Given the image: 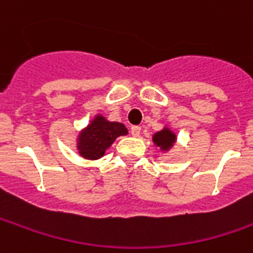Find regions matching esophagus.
Wrapping results in <instances>:
<instances>
[{"label":"esophagus","instance_id":"esophagus-1","mask_svg":"<svg viewBox=\"0 0 253 253\" xmlns=\"http://www.w3.org/2000/svg\"><path fill=\"white\" fill-rule=\"evenodd\" d=\"M130 131H131V135H133V137H138V135L141 134V127L140 126H131Z\"/></svg>","mask_w":253,"mask_h":253}]
</instances>
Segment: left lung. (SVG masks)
I'll return each mask as SVG.
<instances>
[{"label": "left lung", "instance_id": "8db88e82", "mask_svg": "<svg viewBox=\"0 0 253 253\" xmlns=\"http://www.w3.org/2000/svg\"><path fill=\"white\" fill-rule=\"evenodd\" d=\"M177 141V134L170 128L169 126H165L161 131H156L152 135V142L156 148H159V151L162 152H169L170 149L174 147Z\"/></svg>", "mask_w": 253, "mask_h": 253}]
</instances>
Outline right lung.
<instances>
[{"mask_svg": "<svg viewBox=\"0 0 253 253\" xmlns=\"http://www.w3.org/2000/svg\"><path fill=\"white\" fill-rule=\"evenodd\" d=\"M127 134L128 130L123 123L111 122L104 115L98 113L87 126L79 131L76 138L79 155L87 161H97L105 155L106 149L111 148L118 137Z\"/></svg>", "mask_w": 253, "mask_h": 253, "instance_id": "right-lung-1", "label": "right lung"}]
</instances>
